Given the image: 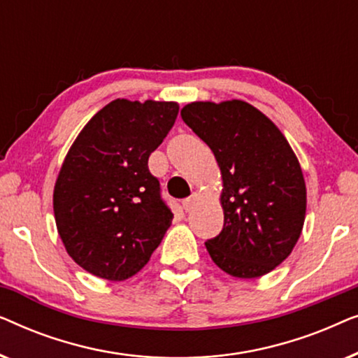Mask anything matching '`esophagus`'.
Listing matches in <instances>:
<instances>
[{"mask_svg":"<svg viewBox=\"0 0 358 358\" xmlns=\"http://www.w3.org/2000/svg\"><path fill=\"white\" fill-rule=\"evenodd\" d=\"M197 202H199V194L194 192L192 195H190V197H187V199L184 200L182 208L185 210V212H190V210L195 207V203H197Z\"/></svg>","mask_w":358,"mask_h":358,"instance_id":"34e87169","label":"esophagus"}]
</instances>
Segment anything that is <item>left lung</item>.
I'll return each instance as SVG.
<instances>
[{"label":"left lung","instance_id":"left-lung-1","mask_svg":"<svg viewBox=\"0 0 358 358\" xmlns=\"http://www.w3.org/2000/svg\"><path fill=\"white\" fill-rule=\"evenodd\" d=\"M182 120L213 151L222 171L223 229L205 243L229 275L256 278L290 256L306 213V185L292 146L244 101L190 102Z\"/></svg>","mask_w":358,"mask_h":358}]
</instances>
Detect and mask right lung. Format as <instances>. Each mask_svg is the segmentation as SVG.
I'll use <instances>...</instances> for the list:
<instances>
[{
	"mask_svg": "<svg viewBox=\"0 0 358 358\" xmlns=\"http://www.w3.org/2000/svg\"><path fill=\"white\" fill-rule=\"evenodd\" d=\"M176 102L115 99L71 145L53 190L57 229L78 266L125 280L146 266L171 227L148 158L173 129Z\"/></svg>",
	"mask_w": 358,
	"mask_h": 358,
	"instance_id": "right-lung-1",
	"label": "right lung"
}]
</instances>
